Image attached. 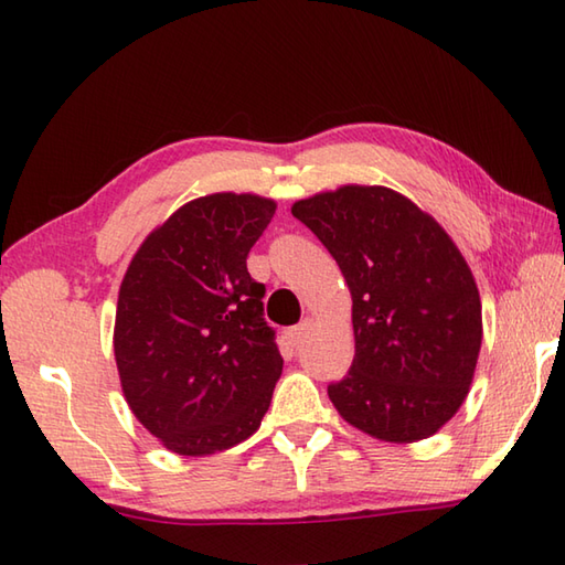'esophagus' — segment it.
Returning a JSON list of instances; mask_svg holds the SVG:
<instances>
[{"mask_svg":"<svg viewBox=\"0 0 565 565\" xmlns=\"http://www.w3.org/2000/svg\"><path fill=\"white\" fill-rule=\"evenodd\" d=\"M310 330H313V322H310V320L306 318V320L298 322V326H294L286 334H289V342H291L294 347H298V344H303V340L308 338Z\"/></svg>","mask_w":565,"mask_h":565,"instance_id":"obj_1","label":"esophagus"}]
</instances>
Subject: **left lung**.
Here are the masks:
<instances>
[{
	"label": "left lung",
	"instance_id": "1",
	"mask_svg": "<svg viewBox=\"0 0 565 565\" xmlns=\"http://www.w3.org/2000/svg\"><path fill=\"white\" fill-rule=\"evenodd\" d=\"M352 294L354 359L328 386L344 423L393 444L459 413L483 340L481 294L449 233L388 186L342 184L296 201Z\"/></svg>",
	"mask_w": 565,
	"mask_h": 565
}]
</instances>
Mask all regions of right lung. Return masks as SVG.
Listing matches in <instances>:
<instances>
[{
	"label": "right lung",
	"instance_id": "right-lung-1",
	"mask_svg": "<svg viewBox=\"0 0 565 565\" xmlns=\"http://www.w3.org/2000/svg\"><path fill=\"white\" fill-rule=\"evenodd\" d=\"M276 201L191 199L142 239L118 289L114 356L130 413L179 456H211L255 435L284 359L262 318L247 252Z\"/></svg>",
	"mask_w": 565,
	"mask_h": 565
}]
</instances>
